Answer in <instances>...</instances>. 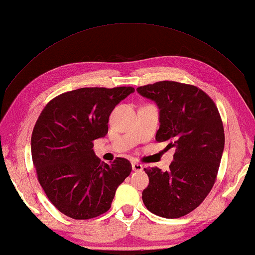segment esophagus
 I'll use <instances>...</instances> for the list:
<instances>
[{"label": "esophagus", "mask_w": 255, "mask_h": 255, "mask_svg": "<svg viewBox=\"0 0 255 255\" xmlns=\"http://www.w3.org/2000/svg\"><path fill=\"white\" fill-rule=\"evenodd\" d=\"M131 167H132V171H135V172H140V171H143V169H144V166L141 165V164L137 163V162H132Z\"/></svg>", "instance_id": "obj_1"}]
</instances>
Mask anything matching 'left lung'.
Wrapping results in <instances>:
<instances>
[{
	"instance_id": "obj_1",
	"label": "left lung",
	"mask_w": 255,
	"mask_h": 255,
	"mask_svg": "<svg viewBox=\"0 0 255 255\" xmlns=\"http://www.w3.org/2000/svg\"><path fill=\"white\" fill-rule=\"evenodd\" d=\"M159 109L157 141L175 147L170 169H144L148 187L143 202L150 213L179 218L196 209L208 196L221 164L225 135L214 101L195 85L162 81L137 88Z\"/></svg>"
}]
</instances>
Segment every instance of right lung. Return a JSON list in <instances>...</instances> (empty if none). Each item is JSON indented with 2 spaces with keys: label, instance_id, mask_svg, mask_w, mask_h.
Here are the masks:
<instances>
[{
  "label": "right lung",
  "instance_id": "add662e5",
  "mask_svg": "<svg viewBox=\"0 0 255 255\" xmlns=\"http://www.w3.org/2000/svg\"><path fill=\"white\" fill-rule=\"evenodd\" d=\"M135 91L131 86L82 88L59 94L41 111L31 136L38 181L51 204L73 219H90L110 209L131 164L101 162L93 140L108 133L109 116Z\"/></svg>",
  "mask_w": 255,
  "mask_h": 255
}]
</instances>
